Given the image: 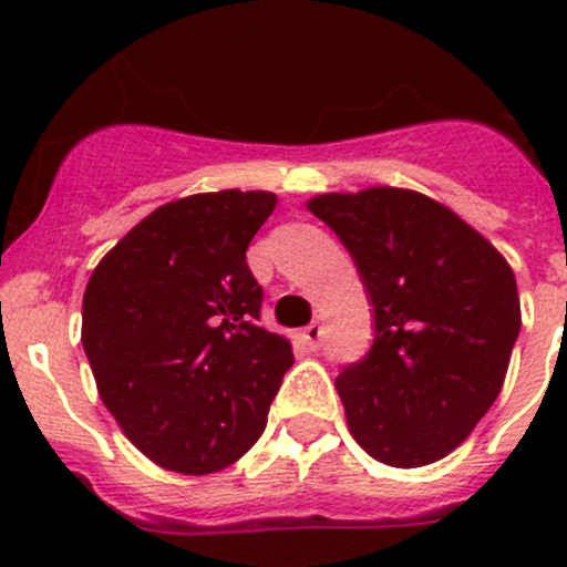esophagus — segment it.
I'll use <instances>...</instances> for the list:
<instances>
[{
    "mask_svg": "<svg viewBox=\"0 0 567 567\" xmlns=\"http://www.w3.org/2000/svg\"><path fill=\"white\" fill-rule=\"evenodd\" d=\"M320 337H323V323H320V320H312V323L301 331V340L307 342V348H310V351H318Z\"/></svg>",
    "mask_w": 567,
    "mask_h": 567,
    "instance_id": "esophagus-1",
    "label": "esophagus"
}]
</instances>
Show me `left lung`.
I'll return each instance as SVG.
<instances>
[{
    "label": "left lung",
    "instance_id": "left-lung-1",
    "mask_svg": "<svg viewBox=\"0 0 567 567\" xmlns=\"http://www.w3.org/2000/svg\"><path fill=\"white\" fill-rule=\"evenodd\" d=\"M357 260L375 340L337 375L348 431L398 468L442 461L499 398L522 329L516 274L453 208L414 188L307 199Z\"/></svg>",
    "mask_w": 567,
    "mask_h": 567
}]
</instances>
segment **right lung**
Returning a JSON list of instances; mask_svg holds the SVG:
<instances>
[{
	"mask_svg": "<svg viewBox=\"0 0 567 567\" xmlns=\"http://www.w3.org/2000/svg\"><path fill=\"white\" fill-rule=\"evenodd\" d=\"M277 194H188L158 205L101 257L84 288L82 346L109 414L156 466L210 474L266 431L293 364L257 326L247 247Z\"/></svg>",
	"mask_w": 567,
	"mask_h": 567,
	"instance_id": "add662e5",
	"label": "right lung"
}]
</instances>
